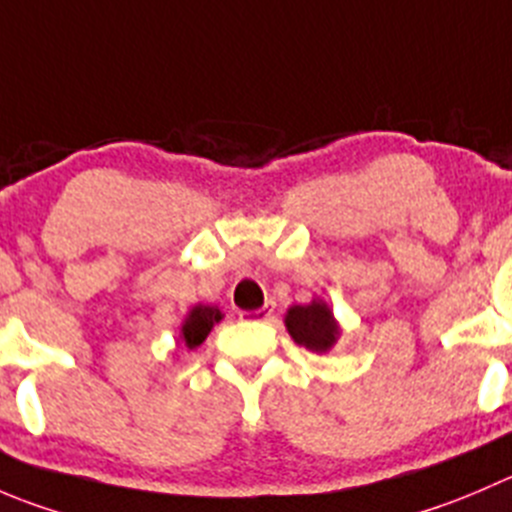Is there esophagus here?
<instances>
[{
  "instance_id": "34e87169",
  "label": "esophagus",
  "mask_w": 512,
  "mask_h": 512,
  "mask_svg": "<svg viewBox=\"0 0 512 512\" xmlns=\"http://www.w3.org/2000/svg\"><path fill=\"white\" fill-rule=\"evenodd\" d=\"M272 315H275V302H267V305L260 307V310L240 312V317H245V320H255V322H267V320H272Z\"/></svg>"
}]
</instances>
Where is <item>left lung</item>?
<instances>
[{
    "instance_id": "8db88e82",
    "label": "left lung",
    "mask_w": 512,
    "mask_h": 512,
    "mask_svg": "<svg viewBox=\"0 0 512 512\" xmlns=\"http://www.w3.org/2000/svg\"><path fill=\"white\" fill-rule=\"evenodd\" d=\"M287 332L297 345H305L307 350L325 352L335 345L337 325L332 320V312L325 302H312V305H295L285 315Z\"/></svg>"
}]
</instances>
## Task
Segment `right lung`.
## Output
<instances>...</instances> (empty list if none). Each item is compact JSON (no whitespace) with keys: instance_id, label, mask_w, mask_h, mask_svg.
Wrapping results in <instances>:
<instances>
[{"instance_id":"add662e5","label":"right lung","mask_w":512,"mask_h":512,"mask_svg":"<svg viewBox=\"0 0 512 512\" xmlns=\"http://www.w3.org/2000/svg\"><path fill=\"white\" fill-rule=\"evenodd\" d=\"M222 320V312L217 307L200 305L190 312V317L182 325V337H185L187 347H197L205 342V337L210 335L212 325Z\"/></svg>"}]
</instances>
